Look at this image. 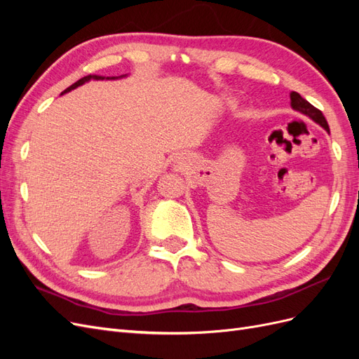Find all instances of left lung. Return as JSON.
<instances>
[{"label":"left lung","instance_id":"8db88e82","mask_svg":"<svg viewBox=\"0 0 359 359\" xmlns=\"http://www.w3.org/2000/svg\"><path fill=\"white\" fill-rule=\"evenodd\" d=\"M290 106L295 111L310 116L313 121H316L318 124H320L325 130H327V132H330V126L327 123V119H325L323 114L318 109V107H314L311 103H309L306 99H302V97L295 91L290 93Z\"/></svg>","mask_w":359,"mask_h":359}]
</instances>
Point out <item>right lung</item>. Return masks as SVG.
<instances>
[{
	"label": "right lung",
	"instance_id": "1",
	"mask_svg": "<svg viewBox=\"0 0 359 359\" xmlns=\"http://www.w3.org/2000/svg\"><path fill=\"white\" fill-rule=\"evenodd\" d=\"M90 79L103 81V79H116V78H115V76H112V78H104V76H99V74H88V76H83L82 79H79L78 82H74L73 85H70L67 90H64V91H62V94H64V93H69V91H72V90H74V88H78L79 85H82V83H85V82H88Z\"/></svg>",
	"mask_w": 359,
	"mask_h": 359
}]
</instances>
